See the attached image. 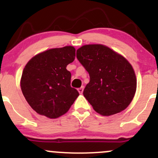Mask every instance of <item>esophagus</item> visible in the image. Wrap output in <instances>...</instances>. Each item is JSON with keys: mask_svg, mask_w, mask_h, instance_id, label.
Returning a JSON list of instances; mask_svg holds the SVG:
<instances>
[{"mask_svg": "<svg viewBox=\"0 0 158 158\" xmlns=\"http://www.w3.org/2000/svg\"><path fill=\"white\" fill-rule=\"evenodd\" d=\"M83 89H84V87L83 86H82V87H81V88L78 89V92H79V94H82V92H83Z\"/></svg>", "mask_w": 158, "mask_h": 158, "instance_id": "34e87169", "label": "esophagus"}]
</instances>
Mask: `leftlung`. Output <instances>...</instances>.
Returning a JSON list of instances; mask_svg holds the SVG:
<instances>
[{"label":"left lung","instance_id":"obj_1","mask_svg":"<svg viewBox=\"0 0 158 158\" xmlns=\"http://www.w3.org/2000/svg\"><path fill=\"white\" fill-rule=\"evenodd\" d=\"M90 81L83 95L96 112L104 116L126 109L135 96L137 81L128 60L101 44L82 46L76 51Z\"/></svg>","mask_w":158,"mask_h":158}]
</instances>
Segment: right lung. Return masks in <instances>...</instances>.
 <instances>
[{
    "mask_svg": "<svg viewBox=\"0 0 158 158\" xmlns=\"http://www.w3.org/2000/svg\"><path fill=\"white\" fill-rule=\"evenodd\" d=\"M75 56L76 49L67 46L44 51L27 63L20 87L28 104L38 114L49 118L60 117L79 96L70 85L71 73L66 69Z\"/></svg>",
    "mask_w": 158,
    "mask_h": 158,
    "instance_id": "add662e5",
    "label": "right lung"
}]
</instances>
